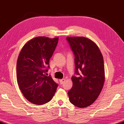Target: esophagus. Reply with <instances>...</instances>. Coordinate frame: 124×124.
<instances>
[{
	"label": "esophagus",
	"instance_id": "34e87169",
	"mask_svg": "<svg viewBox=\"0 0 124 124\" xmlns=\"http://www.w3.org/2000/svg\"><path fill=\"white\" fill-rule=\"evenodd\" d=\"M64 81H65V79H64L60 80V83L61 84H63V83L64 82Z\"/></svg>",
	"mask_w": 124,
	"mask_h": 124
}]
</instances>
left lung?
<instances>
[{"mask_svg":"<svg viewBox=\"0 0 124 124\" xmlns=\"http://www.w3.org/2000/svg\"><path fill=\"white\" fill-rule=\"evenodd\" d=\"M75 55V75L68 92L69 100L80 108L88 107L100 94L104 82L103 57L98 47L84 37H67Z\"/></svg>","mask_w":124,"mask_h":124,"instance_id":"obj_1","label":"left lung"}]
</instances>
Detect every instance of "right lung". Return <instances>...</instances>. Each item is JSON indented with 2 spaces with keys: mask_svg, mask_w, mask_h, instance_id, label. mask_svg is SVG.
<instances>
[{
  "mask_svg": "<svg viewBox=\"0 0 124 124\" xmlns=\"http://www.w3.org/2000/svg\"><path fill=\"white\" fill-rule=\"evenodd\" d=\"M58 41V38H35L26 43L18 55L17 83L24 97L35 104L49 102L56 92L58 85L45 73Z\"/></svg>",
  "mask_w": 124,
  "mask_h": 124,
  "instance_id": "1",
  "label": "right lung"
}]
</instances>
